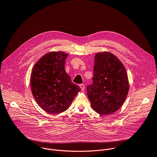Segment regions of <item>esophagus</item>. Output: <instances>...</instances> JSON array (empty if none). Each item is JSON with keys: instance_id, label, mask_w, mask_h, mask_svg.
<instances>
[{"instance_id": "obj_1", "label": "esophagus", "mask_w": 157, "mask_h": 157, "mask_svg": "<svg viewBox=\"0 0 157 157\" xmlns=\"http://www.w3.org/2000/svg\"><path fill=\"white\" fill-rule=\"evenodd\" d=\"M79 87H80V88L81 89V91H84V89H85V86L83 84H79Z\"/></svg>"}]
</instances>
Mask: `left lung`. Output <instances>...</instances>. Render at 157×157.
Here are the masks:
<instances>
[{"label": "left lung", "mask_w": 157, "mask_h": 157, "mask_svg": "<svg viewBox=\"0 0 157 157\" xmlns=\"http://www.w3.org/2000/svg\"><path fill=\"white\" fill-rule=\"evenodd\" d=\"M93 83L87 86V94L93 109L101 115L113 114L123 104L129 84L123 64L109 52L95 56Z\"/></svg>", "instance_id": "left-lung-1"}]
</instances>
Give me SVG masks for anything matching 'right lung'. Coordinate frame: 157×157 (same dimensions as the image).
Masks as SVG:
<instances>
[{
	"mask_svg": "<svg viewBox=\"0 0 157 157\" xmlns=\"http://www.w3.org/2000/svg\"><path fill=\"white\" fill-rule=\"evenodd\" d=\"M68 55L53 52L43 56L34 65L30 83L38 104L50 114L68 109L81 88L75 84L64 70Z\"/></svg>",
	"mask_w": 157,
	"mask_h": 157,
	"instance_id": "1",
	"label": "right lung"
}]
</instances>
